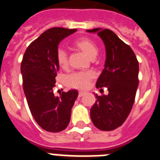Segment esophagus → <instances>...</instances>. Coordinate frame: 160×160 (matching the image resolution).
Wrapping results in <instances>:
<instances>
[{"instance_id":"esophagus-1","label":"esophagus","mask_w":160,"mask_h":160,"mask_svg":"<svg viewBox=\"0 0 160 160\" xmlns=\"http://www.w3.org/2000/svg\"><path fill=\"white\" fill-rule=\"evenodd\" d=\"M84 93H85V92H84V91H80V92H79V97H82Z\"/></svg>"}]
</instances>
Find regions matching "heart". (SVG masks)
<instances>
[{
    "label": "heart",
    "mask_w": 160,
    "mask_h": 160,
    "mask_svg": "<svg viewBox=\"0 0 160 160\" xmlns=\"http://www.w3.org/2000/svg\"><path fill=\"white\" fill-rule=\"evenodd\" d=\"M73 45L80 49L89 58H94L98 52V47L93 39L88 37H80L73 42ZM57 62L61 68H67L68 66V57L67 52L62 48L57 51ZM94 77L91 71H80L75 72L68 76L66 83L69 87L76 89H85L89 85L90 80Z\"/></svg>",
    "instance_id": "1"
}]
</instances>
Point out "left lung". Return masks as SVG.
Wrapping results in <instances>:
<instances>
[{
    "label": "left lung",
    "mask_w": 160,
    "mask_h": 160,
    "mask_svg": "<svg viewBox=\"0 0 160 160\" xmlns=\"http://www.w3.org/2000/svg\"><path fill=\"white\" fill-rule=\"evenodd\" d=\"M97 33L104 42L106 62L96 88L106 87L108 95L96 94L90 109L93 125L102 131H112L122 125L131 112L139 84V62L129 45L115 33L100 28L87 30Z\"/></svg>",
    "instance_id": "1"
}]
</instances>
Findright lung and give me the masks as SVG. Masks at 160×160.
<instances>
[{"label":"right lung","mask_w":160,"mask_h":160,"mask_svg":"<svg viewBox=\"0 0 160 160\" xmlns=\"http://www.w3.org/2000/svg\"><path fill=\"white\" fill-rule=\"evenodd\" d=\"M76 29L52 28L29 44L21 62L23 88L28 108L36 122L50 132L65 130L71 119V108L78 96L76 89L54 95L58 44Z\"/></svg>","instance_id":"obj_1"}]
</instances>
